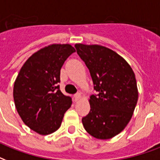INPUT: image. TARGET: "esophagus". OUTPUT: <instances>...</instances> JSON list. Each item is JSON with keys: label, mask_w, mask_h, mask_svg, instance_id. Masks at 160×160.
I'll return each instance as SVG.
<instances>
[{"label": "esophagus", "mask_w": 160, "mask_h": 160, "mask_svg": "<svg viewBox=\"0 0 160 160\" xmlns=\"http://www.w3.org/2000/svg\"><path fill=\"white\" fill-rule=\"evenodd\" d=\"M80 98H81V93H79V92H78V93L74 95V99H75V101H78Z\"/></svg>", "instance_id": "obj_1"}]
</instances>
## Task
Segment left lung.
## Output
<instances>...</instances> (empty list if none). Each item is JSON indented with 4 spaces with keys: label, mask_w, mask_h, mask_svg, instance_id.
Instances as JSON below:
<instances>
[{
    "label": "left lung",
    "mask_w": 160,
    "mask_h": 160,
    "mask_svg": "<svg viewBox=\"0 0 160 160\" xmlns=\"http://www.w3.org/2000/svg\"><path fill=\"white\" fill-rule=\"evenodd\" d=\"M77 53L88 68L97 94L90 97V112L82 118L89 134L108 139L122 132L133 116L138 92L134 72L109 48L76 44Z\"/></svg>",
    "instance_id": "8db88e82"
}]
</instances>
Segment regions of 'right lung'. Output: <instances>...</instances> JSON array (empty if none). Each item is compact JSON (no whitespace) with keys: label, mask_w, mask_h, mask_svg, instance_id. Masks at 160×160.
<instances>
[{"label":"right lung","mask_w":160,"mask_h":160,"mask_svg":"<svg viewBox=\"0 0 160 160\" xmlns=\"http://www.w3.org/2000/svg\"><path fill=\"white\" fill-rule=\"evenodd\" d=\"M75 52L69 44H52L32 55L24 63L14 83L15 106L26 125L47 135L60 128L71 107L72 98L61 92L60 71Z\"/></svg>","instance_id":"1"}]
</instances>
